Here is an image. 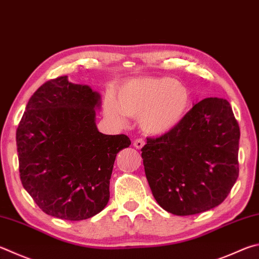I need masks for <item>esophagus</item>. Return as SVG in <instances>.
I'll return each mask as SVG.
<instances>
[{
  "label": "esophagus",
  "mask_w": 259,
  "mask_h": 259,
  "mask_svg": "<svg viewBox=\"0 0 259 259\" xmlns=\"http://www.w3.org/2000/svg\"><path fill=\"white\" fill-rule=\"evenodd\" d=\"M144 145H145V142H144V139H142V138H138V139H136L135 142H134V146L137 149H140V148H143L144 147Z\"/></svg>",
  "instance_id": "1"
}]
</instances>
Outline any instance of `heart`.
Returning a JSON list of instances; mask_svg holds the SVG:
<instances>
[{"mask_svg": "<svg viewBox=\"0 0 259 259\" xmlns=\"http://www.w3.org/2000/svg\"><path fill=\"white\" fill-rule=\"evenodd\" d=\"M189 104V91L181 82L171 78L139 77L121 83L115 97L107 95L103 113L117 128L128 124V116L138 117L144 133L162 136L180 124Z\"/></svg>", "mask_w": 259, "mask_h": 259, "instance_id": "obj_1", "label": "heart"}]
</instances>
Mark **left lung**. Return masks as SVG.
Wrapping results in <instances>:
<instances>
[{"instance_id": "obj_1", "label": "left lung", "mask_w": 259, "mask_h": 259, "mask_svg": "<svg viewBox=\"0 0 259 259\" xmlns=\"http://www.w3.org/2000/svg\"><path fill=\"white\" fill-rule=\"evenodd\" d=\"M239 139L231 105L218 97L196 103L170 133L147 138L142 157L157 204L180 216L219 206L239 176Z\"/></svg>"}]
</instances>
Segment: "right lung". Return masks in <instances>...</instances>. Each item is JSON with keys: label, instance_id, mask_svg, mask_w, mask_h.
Masks as SVG:
<instances>
[{"label": "right lung", "instance_id": "1", "mask_svg": "<svg viewBox=\"0 0 259 259\" xmlns=\"http://www.w3.org/2000/svg\"><path fill=\"white\" fill-rule=\"evenodd\" d=\"M101 95L68 77L45 82L30 97L16 138L23 188L54 218L81 221L104 209L116 154L125 135L97 130Z\"/></svg>", "mask_w": 259, "mask_h": 259}]
</instances>
